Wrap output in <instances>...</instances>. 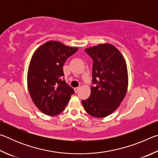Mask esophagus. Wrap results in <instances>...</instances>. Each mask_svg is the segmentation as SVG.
<instances>
[{
  "label": "esophagus",
  "instance_id": "esophagus-1",
  "mask_svg": "<svg viewBox=\"0 0 158 158\" xmlns=\"http://www.w3.org/2000/svg\"><path fill=\"white\" fill-rule=\"evenodd\" d=\"M79 89H80V87H76V88H74V91H75V93H77L79 90Z\"/></svg>",
  "mask_w": 158,
  "mask_h": 158
}]
</instances>
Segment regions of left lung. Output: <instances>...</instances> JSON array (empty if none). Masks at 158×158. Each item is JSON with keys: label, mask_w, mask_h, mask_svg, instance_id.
<instances>
[{"label": "left lung", "mask_w": 158, "mask_h": 158, "mask_svg": "<svg viewBox=\"0 0 158 158\" xmlns=\"http://www.w3.org/2000/svg\"><path fill=\"white\" fill-rule=\"evenodd\" d=\"M92 58L93 84L90 95L81 103L90 116L104 118L118 107L128 86L125 60L120 51L109 43L100 44L85 49Z\"/></svg>", "instance_id": "1"}]
</instances>
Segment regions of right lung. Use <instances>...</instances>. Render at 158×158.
I'll return each instance as SVG.
<instances>
[{
	"instance_id": "right-lung-1",
	"label": "right lung",
	"mask_w": 158,
	"mask_h": 158,
	"mask_svg": "<svg viewBox=\"0 0 158 158\" xmlns=\"http://www.w3.org/2000/svg\"><path fill=\"white\" fill-rule=\"evenodd\" d=\"M77 50L60 42L48 41L34 52L28 69V89L34 104L44 114L61 113L74 93L63 79V66Z\"/></svg>"
}]
</instances>
